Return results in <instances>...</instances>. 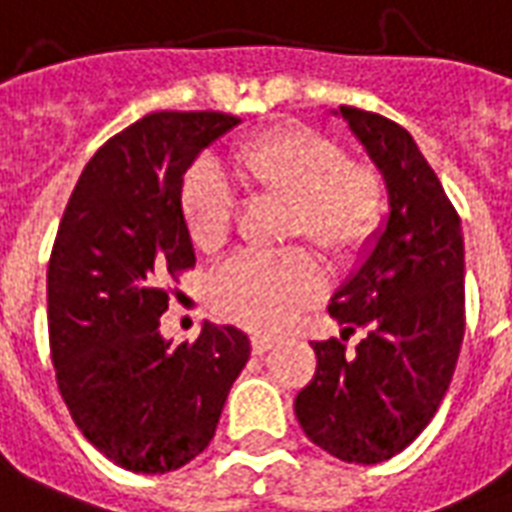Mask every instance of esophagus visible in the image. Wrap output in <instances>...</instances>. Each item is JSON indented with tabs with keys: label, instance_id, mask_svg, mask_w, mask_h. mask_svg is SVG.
<instances>
[{
	"label": "esophagus",
	"instance_id": "esophagus-1",
	"mask_svg": "<svg viewBox=\"0 0 512 512\" xmlns=\"http://www.w3.org/2000/svg\"><path fill=\"white\" fill-rule=\"evenodd\" d=\"M274 339H271V336H260V333H255V336H252V352H255V355H263V352H268V350H274Z\"/></svg>",
	"mask_w": 512,
	"mask_h": 512
}]
</instances>
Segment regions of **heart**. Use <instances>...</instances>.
Wrapping results in <instances>:
<instances>
[{
    "instance_id": "heart-1",
    "label": "heart",
    "mask_w": 512,
    "mask_h": 512,
    "mask_svg": "<svg viewBox=\"0 0 512 512\" xmlns=\"http://www.w3.org/2000/svg\"><path fill=\"white\" fill-rule=\"evenodd\" d=\"M246 192L285 203V241L304 238L331 266H350L372 244L385 217V187L369 165L347 162L333 138L304 124H276L249 135L230 154ZM181 219L192 246L217 255L233 230V200L208 170H192L181 189ZM325 293V274L306 249L279 257H236L211 285V304L227 323L282 333Z\"/></svg>"
}]
</instances>
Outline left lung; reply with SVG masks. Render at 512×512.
<instances>
[{
	"label": "left lung",
	"instance_id": "left-lung-1",
	"mask_svg": "<svg viewBox=\"0 0 512 512\" xmlns=\"http://www.w3.org/2000/svg\"><path fill=\"white\" fill-rule=\"evenodd\" d=\"M339 113L380 168L388 222L361 268L333 293L328 314L355 350L312 342L317 372L295 396L314 445L350 464H380L429 426L464 339V238L456 208L415 140L380 113Z\"/></svg>",
	"mask_w": 512,
	"mask_h": 512
}]
</instances>
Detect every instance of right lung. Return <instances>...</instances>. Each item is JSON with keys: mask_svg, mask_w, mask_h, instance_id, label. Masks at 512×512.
Wrapping results in <instances>:
<instances>
[{"mask_svg": "<svg viewBox=\"0 0 512 512\" xmlns=\"http://www.w3.org/2000/svg\"><path fill=\"white\" fill-rule=\"evenodd\" d=\"M238 116L149 113L83 168L48 260V339L56 382L83 437L113 464L165 475L208 448L249 361L233 325L195 342L160 336L179 274L195 266L181 219L184 173Z\"/></svg>", "mask_w": 512, "mask_h": 512, "instance_id": "add662e5", "label": "right lung"}]
</instances>
